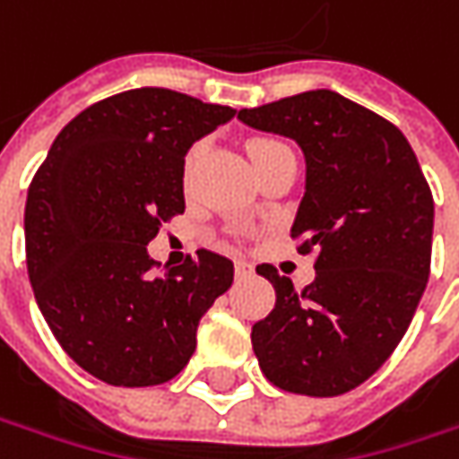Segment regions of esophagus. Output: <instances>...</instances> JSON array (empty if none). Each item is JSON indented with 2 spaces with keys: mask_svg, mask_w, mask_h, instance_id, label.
Masks as SVG:
<instances>
[{
  "mask_svg": "<svg viewBox=\"0 0 459 459\" xmlns=\"http://www.w3.org/2000/svg\"><path fill=\"white\" fill-rule=\"evenodd\" d=\"M235 275H238L239 281H242V278H250V275H253V265L245 263V260H238V263H235Z\"/></svg>",
  "mask_w": 459,
  "mask_h": 459,
  "instance_id": "1",
  "label": "esophagus"
}]
</instances>
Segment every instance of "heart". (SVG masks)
<instances>
[{
  "label": "heart",
  "instance_id": "1",
  "mask_svg": "<svg viewBox=\"0 0 459 459\" xmlns=\"http://www.w3.org/2000/svg\"><path fill=\"white\" fill-rule=\"evenodd\" d=\"M281 145H283V143H278V140H271V137H253V140H250V143L245 145V151H247V158H250V163H253V168H255L257 163H263V160H265V158H268L271 152L278 151ZM196 152H199V148L191 152V158H194Z\"/></svg>",
  "mask_w": 459,
  "mask_h": 459
}]
</instances>
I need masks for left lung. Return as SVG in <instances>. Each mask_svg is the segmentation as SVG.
I'll use <instances>...</instances> for the list:
<instances>
[{
  "instance_id": "obj_1",
  "label": "left lung",
  "mask_w": 459,
  "mask_h": 459,
  "mask_svg": "<svg viewBox=\"0 0 459 459\" xmlns=\"http://www.w3.org/2000/svg\"><path fill=\"white\" fill-rule=\"evenodd\" d=\"M239 122L291 137L307 181L293 220L299 247H316L304 291L257 265L275 308L253 326L263 376L301 396H340L391 358L429 281L434 202L409 140L376 112L316 89L255 109Z\"/></svg>"
}]
</instances>
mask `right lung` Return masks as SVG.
I'll use <instances>...</instances> for the list:
<instances>
[{
	"mask_svg": "<svg viewBox=\"0 0 459 459\" xmlns=\"http://www.w3.org/2000/svg\"><path fill=\"white\" fill-rule=\"evenodd\" d=\"M238 109L170 89L101 99L53 140L25 204L30 286L68 358L109 385L176 378L235 265L199 250L152 275L148 242L184 214L188 148Z\"/></svg>",
	"mask_w": 459,
	"mask_h": 459,
	"instance_id": "obj_1",
	"label": "right lung"
}]
</instances>
